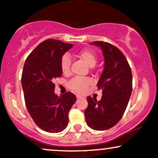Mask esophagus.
<instances>
[{"label": "esophagus", "mask_w": 158, "mask_h": 158, "mask_svg": "<svg viewBox=\"0 0 158 158\" xmlns=\"http://www.w3.org/2000/svg\"><path fill=\"white\" fill-rule=\"evenodd\" d=\"M76 97H77V99H80V98L82 97V96H81V95H79V94H76Z\"/></svg>", "instance_id": "esophagus-1"}]
</instances>
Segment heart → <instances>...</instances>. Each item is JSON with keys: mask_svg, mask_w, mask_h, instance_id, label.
I'll use <instances>...</instances> for the list:
<instances>
[{"mask_svg": "<svg viewBox=\"0 0 158 158\" xmlns=\"http://www.w3.org/2000/svg\"><path fill=\"white\" fill-rule=\"evenodd\" d=\"M78 56L82 59L89 67H93L97 62V57L96 54L87 49L79 51ZM71 64H72V61L69 56L67 54L62 56L60 59V68L63 74H68L70 73ZM91 83H92V80L89 77H75L68 83V86L69 89L74 92L84 93Z\"/></svg>", "mask_w": 158, "mask_h": 158, "instance_id": "obj_1", "label": "heart"}]
</instances>
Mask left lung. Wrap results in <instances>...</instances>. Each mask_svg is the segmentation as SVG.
Instances as JSON below:
<instances>
[{
  "label": "left lung",
  "mask_w": 158,
  "mask_h": 158,
  "mask_svg": "<svg viewBox=\"0 0 158 158\" xmlns=\"http://www.w3.org/2000/svg\"><path fill=\"white\" fill-rule=\"evenodd\" d=\"M91 44L99 47L104 56V70L97 84L98 89H102V96L99 101L86 97L88 106L84 115L90 128L105 130L121 119L131 96L133 76L126 57L119 49L104 41Z\"/></svg>",
  "instance_id": "left-lung-1"
}]
</instances>
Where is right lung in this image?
<instances>
[{
  "label": "right lung",
  "mask_w": 158,
  "mask_h": 158,
  "mask_svg": "<svg viewBox=\"0 0 158 158\" xmlns=\"http://www.w3.org/2000/svg\"><path fill=\"white\" fill-rule=\"evenodd\" d=\"M72 44L47 39L29 54L22 74V86L28 113L37 126L49 133H59L69 123V112L76 101L67 92L62 96L54 93L53 81L62 76L60 59Z\"/></svg>",
  "instance_id": "1"
}]
</instances>
